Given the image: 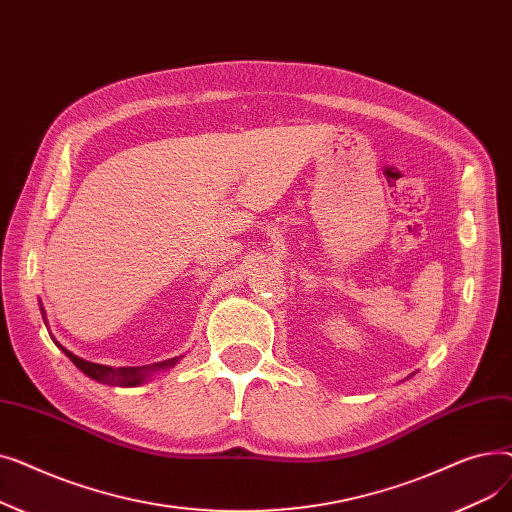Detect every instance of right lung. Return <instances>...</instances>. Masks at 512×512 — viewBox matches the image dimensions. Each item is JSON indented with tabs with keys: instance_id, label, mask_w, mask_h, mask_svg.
<instances>
[{
	"instance_id": "1",
	"label": "right lung",
	"mask_w": 512,
	"mask_h": 512,
	"mask_svg": "<svg viewBox=\"0 0 512 512\" xmlns=\"http://www.w3.org/2000/svg\"><path fill=\"white\" fill-rule=\"evenodd\" d=\"M41 315L45 319V309L41 305ZM45 326H47V319H45ZM53 338V336H51ZM53 342H56L62 353L80 369L85 375H89L91 380L99 382V384H107V386H122V388H132V386H141L145 384L153 373H159V371H166V369H172L182 357H174V359H168V361H161V363H151V365H143V367H110V365H99V363H91V361H85L80 359L76 355H72L68 348H64L56 338H53Z\"/></svg>"
}]
</instances>
